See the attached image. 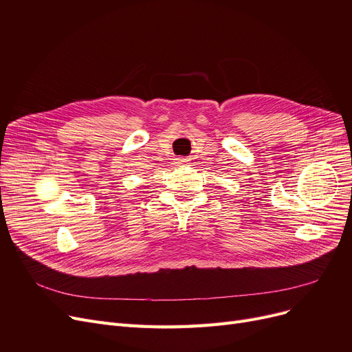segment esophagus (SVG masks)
Wrapping results in <instances>:
<instances>
[{"mask_svg":"<svg viewBox=\"0 0 352 352\" xmlns=\"http://www.w3.org/2000/svg\"><path fill=\"white\" fill-rule=\"evenodd\" d=\"M187 161H188V160H186V158H177V164H178V165H184Z\"/></svg>","mask_w":352,"mask_h":352,"instance_id":"34e87169","label":"esophagus"}]
</instances>
